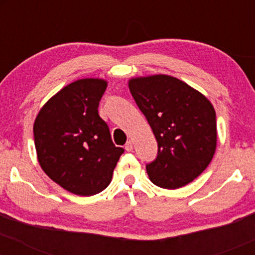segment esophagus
<instances>
[{
  "instance_id": "1",
  "label": "esophagus",
  "mask_w": 255,
  "mask_h": 255,
  "mask_svg": "<svg viewBox=\"0 0 255 255\" xmlns=\"http://www.w3.org/2000/svg\"><path fill=\"white\" fill-rule=\"evenodd\" d=\"M125 148H126V151H128V152H130L131 150H133V141H130V140H128V141L126 142Z\"/></svg>"
}]
</instances>
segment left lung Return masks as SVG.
Here are the masks:
<instances>
[{"label":"left lung","mask_w":255,"mask_h":255,"mask_svg":"<svg viewBox=\"0 0 255 255\" xmlns=\"http://www.w3.org/2000/svg\"><path fill=\"white\" fill-rule=\"evenodd\" d=\"M128 86L158 142L157 158L146 165L151 182L165 189L192 182L210 164L217 146L211 102L165 74L131 78Z\"/></svg>","instance_id":"obj_1"}]
</instances>
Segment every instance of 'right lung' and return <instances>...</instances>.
Returning <instances> with one entry per match:
<instances>
[{
	"mask_svg": "<svg viewBox=\"0 0 255 255\" xmlns=\"http://www.w3.org/2000/svg\"><path fill=\"white\" fill-rule=\"evenodd\" d=\"M108 83L79 79L43 105L33 125L43 171L66 191L90 197L109 186L124 148L116 147L98 115Z\"/></svg>",
	"mask_w": 255,
	"mask_h": 255,
	"instance_id": "1",
	"label": "right lung"
}]
</instances>
